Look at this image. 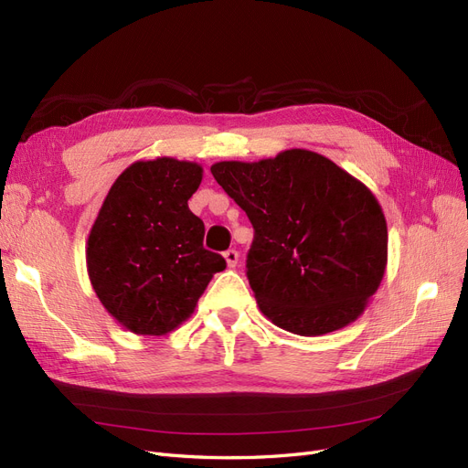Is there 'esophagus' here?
<instances>
[{
	"label": "esophagus",
	"mask_w": 468,
	"mask_h": 468,
	"mask_svg": "<svg viewBox=\"0 0 468 468\" xmlns=\"http://www.w3.org/2000/svg\"><path fill=\"white\" fill-rule=\"evenodd\" d=\"M238 258H239V253L236 250L224 251V260H226V265H229V267H236L238 265Z\"/></svg>",
	"instance_id": "34e87169"
}]
</instances>
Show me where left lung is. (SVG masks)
Instances as JSON below:
<instances>
[{
  "label": "left lung",
  "mask_w": 468,
  "mask_h": 468,
  "mask_svg": "<svg viewBox=\"0 0 468 468\" xmlns=\"http://www.w3.org/2000/svg\"><path fill=\"white\" fill-rule=\"evenodd\" d=\"M210 172L253 226L246 275L269 320L322 335L361 316L385 275L388 232L359 179L301 148Z\"/></svg>",
  "instance_id": "1"
}]
</instances>
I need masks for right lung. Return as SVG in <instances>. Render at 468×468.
Here are the masks:
<instances>
[{"mask_svg": "<svg viewBox=\"0 0 468 468\" xmlns=\"http://www.w3.org/2000/svg\"><path fill=\"white\" fill-rule=\"evenodd\" d=\"M201 179L195 162L140 160L105 197L88 238V273L99 301L126 330H176L226 267L220 253L203 248L205 224L187 205Z\"/></svg>", "mask_w": 468, "mask_h": 468, "instance_id": "right-lung-1", "label": "right lung"}]
</instances>
